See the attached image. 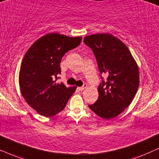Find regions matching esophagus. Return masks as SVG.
<instances>
[{"label":"esophagus","instance_id":"1","mask_svg":"<svg viewBox=\"0 0 159 159\" xmlns=\"http://www.w3.org/2000/svg\"><path fill=\"white\" fill-rule=\"evenodd\" d=\"M87 87H88V84H84V85L82 86V87H80V88H78V89H79V90H80V91H82V90H84V89H85Z\"/></svg>","mask_w":159,"mask_h":159}]
</instances>
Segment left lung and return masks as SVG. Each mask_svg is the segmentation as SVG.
Instances as JSON below:
<instances>
[{
	"mask_svg": "<svg viewBox=\"0 0 159 159\" xmlns=\"http://www.w3.org/2000/svg\"><path fill=\"white\" fill-rule=\"evenodd\" d=\"M93 50L101 74L107 76L98 88V98L89 108L105 119L117 116L129 106L140 82L138 64L126 45L111 34L100 33L84 38Z\"/></svg>",
	"mask_w": 159,
	"mask_h": 159,
	"instance_id": "8db88e82",
	"label": "left lung"
}]
</instances>
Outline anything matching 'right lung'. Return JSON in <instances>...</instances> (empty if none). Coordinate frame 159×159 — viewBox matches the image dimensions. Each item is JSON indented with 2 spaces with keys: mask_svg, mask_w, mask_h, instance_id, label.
I'll return each instance as SVG.
<instances>
[{
  "mask_svg": "<svg viewBox=\"0 0 159 159\" xmlns=\"http://www.w3.org/2000/svg\"><path fill=\"white\" fill-rule=\"evenodd\" d=\"M82 37L48 33L32 44L21 64L19 83L24 98L39 114L51 117L64 109L77 87L57 83L64 54L77 47Z\"/></svg>",
  "mask_w": 159,
  "mask_h": 159,
  "instance_id": "1",
  "label": "right lung"
}]
</instances>
